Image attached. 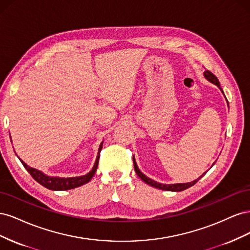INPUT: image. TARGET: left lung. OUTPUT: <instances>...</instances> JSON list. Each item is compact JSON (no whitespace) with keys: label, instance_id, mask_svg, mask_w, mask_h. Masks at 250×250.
<instances>
[{"label":"left lung","instance_id":"8db88e82","mask_svg":"<svg viewBox=\"0 0 250 250\" xmlns=\"http://www.w3.org/2000/svg\"><path fill=\"white\" fill-rule=\"evenodd\" d=\"M204 77H206L208 81H210L211 83H214V84H216L219 88L221 89V86H220V82H219V80H218V78L215 76V75L211 73L210 71H208V70H207L206 72H204ZM222 90V89H221ZM223 92V90H222ZM133 166H134V170H135V173L138 174V176L144 181V183H146L147 185H149V186H151V187H153V188H161V190H165V191H173V192H179V191H184V190H186V188H190V187H192V186H194L196 183H197V181L203 176V175H206V173L204 174H202V175L198 178V179H196V180H194V181H191V183H188V184H174V185H163V184H158V183H156V181H154V180H152V179H150V178H148L146 175H144V174L139 170V168H138V166H137V163H135V160H134V157H133Z\"/></svg>","mask_w":250,"mask_h":250}]
</instances>
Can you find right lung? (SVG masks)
<instances>
[{
    "label": "right lung",
    "instance_id": "add662e5",
    "mask_svg": "<svg viewBox=\"0 0 250 250\" xmlns=\"http://www.w3.org/2000/svg\"><path fill=\"white\" fill-rule=\"evenodd\" d=\"M102 145L103 143H101V145L99 147V151H98V155L96 158V162L94 167L89 173L85 174L83 176H78V177H69V178H62V177H51V176H47L44 174L39 170H36L34 168L29 167L21 160H20L24 166L25 169L30 173L34 180H36L37 183L41 184L42 186H43L44 188H49V190H53V191H65V190H72V188H78L80 186H83L87 184L88 181L93 178V176L95 175V173L97 171L98 168V164H99V157H100V152L102 150Z\"/></svg>",
    "mask_w": 250,
    "mask_h": 250
}]
</instances>
